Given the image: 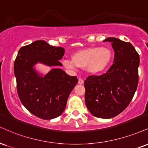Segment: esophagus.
I'll use <instances>...</instances> for the list:
<instances>
[{"label": "esophagus", "instance_id": "1", "mask_svg": "<svg viewBox=\"0 0 148 148\" xmlns=\"http://www.w3.org/2000/svg\"><path fill=\"white\" fill-rule=\"evenodd\" d=\"M83 83H84V81H83V79H79V82H78V83H79V85H83Z\"/></svg>", "mask_w": 148, "mask_h": 148}]
</instances>
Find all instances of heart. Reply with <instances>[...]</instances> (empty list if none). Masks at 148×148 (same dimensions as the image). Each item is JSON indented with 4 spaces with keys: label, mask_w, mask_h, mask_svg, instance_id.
<instances>
[{
    "label": "heart",
    "mask_w": 148,
    "mask_h": 148,
    "mask_svg": "<svg viewBox=\"0 0 148 148\" xmlns=\"http://www.w3.org/2000/svg\"><path fill=\"white\" fill-rule=\"evenodd\" d=\"M112 59L113 53L110 48L96 46L75 51L72 60H64L63 65L67 69H74L76 67L85 69L90 74H97L106 71Z\"/></svg>",
    "instance_id": "1"
}]
</instances>
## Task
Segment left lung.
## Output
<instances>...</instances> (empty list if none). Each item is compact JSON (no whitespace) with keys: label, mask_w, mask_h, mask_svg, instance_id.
Instances as JSON below:
<instances>
[{"label":"left lung","mask_w":148,"mask_h":148,"mask_svg":"<svg viewBox=\"0 0 148 148\" xmlns=\"http://www.w3.org/2000/svg\"><path fill=\"white\" fill-rule=\"evenodd\" d=\"M112 43L113 65L106 74L90 76L85 81V102L90 112L101 119H111L127 108L138 82L139 55L130 42L109 37L103 42Z\"/></svg>","instance_id":"1"}]
</instances>
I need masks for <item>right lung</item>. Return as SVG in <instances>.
<instances>
[{
    "mask_svg": "<svg viewBox=\"0 0 148 148\" xmlns=\"http://www.w3.org/2000/svg\"><path fill=\"white\" fill-rule=\"evenodd\" d=\"M63 47H54L38 40L22 47L14 62L19 99L29 112L38 118L50 120L62 114L69 94L78 79L59 69V62L65 54ZM37 63L53 69L46 75L35 69Z\"/></svg>",
    "mask_w": 148,
    "mask_h": 148,
    "instance_id": "add662e5",
    "label": "right lung"
}]
</instances>
